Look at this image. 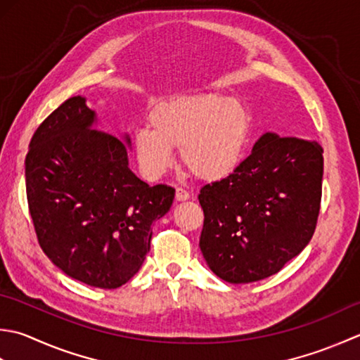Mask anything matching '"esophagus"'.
Listing matches in <instances>:
<instances>
[{
    "label": "esophagus",
    "mask_w": 360,
    "mask_h": 360,
    "mask_svg": "<svg viewBox=\"0 0 360 360\" xmlns=\"http://www.w3.org/2000/svg\"><path fill=\"white\" fill-rule=\"evenodd\" d=\"M189 199V193L188 191H185L183 188H177L175 189V200L179 202H185Z\"/></svg>",
    "instance_id": "34e87169"
}]
</instances>
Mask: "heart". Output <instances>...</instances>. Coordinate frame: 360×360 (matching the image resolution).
<instances>
[{
    "label": "heart",
    "mask_w": 360,
    "mask_h": 360,
    "mask_svg": "<svg viewBox=\"0 0 360 360\" xmlns=\"http://www.w3.org/2000/svg\"><path fill=\"white\" fill-rule=\"evenodd\" d=\"M150 127L134 135L139 169L157 180L181 165L203 181H219L236 169L244 155L250 116L236 99L214 93L181 94L161 102L150 113Z\"/></svg>",
    "instance_id": "b5f03b06"
}]
</instances>
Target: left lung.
Returning <instances> with one entry per match:
<instances>
[{
	"label": "left lung",
	"mask_w": 360,
	"mask_h": 360,
	"mask_svg": "<svg viewBox=\"0 0 360 360\" xmlns=\"http://www.w3.org/2000/svg\"><path fill=\"white\" fill-rule=\"evenodd\" d=\"M321 153L317 141L267 131L233 174L200 189L199 245L219 278L259 281L304 250L320 211Z\"/></svg>",
	"instance_id": "left-lung-1"
}]
</instances>
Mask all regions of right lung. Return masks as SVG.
Returning <instances> with one entry per match:
<instances>
[{
    "label": "right lung",
    "instance_id": "1",
    "mask_svg": "<svg viewBox=\"0 0 360 360\" xmlns=\"http://www.w3.org/2000/svg\"><path fill=\"white\" fill-rule=\"evenodd\" d=\"M96 112L72 96L40 124L25 161L29 212L40 247L63 274L116 289L143 266L152 224L175 189L149 186L129 167L130 138L93 126Z\"/></svg>",
    "mask_w": 360,
    "mask_h": 360
}]
</instances>
